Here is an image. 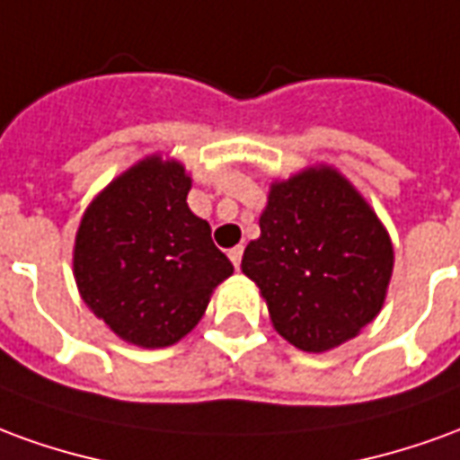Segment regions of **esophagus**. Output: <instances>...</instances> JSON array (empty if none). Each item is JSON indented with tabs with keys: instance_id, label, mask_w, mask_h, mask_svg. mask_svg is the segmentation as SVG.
Returning a JSON list of instances; mask_svg holds the SVG:
<instances>
[{
	"instance_id": "34e87169",
	"label": "esophagus",
	"mask_w": 460,
	"mask_h": 460,
	"mask_svg": "<svg viewBox=\"0 0 460 460\" xmlns=\"http://www.w3.org/2000/svg\"><path fill=\"white\" fill-rule=\"evenodd\" d=\"M241 256H243V249H241V246H236V249H231V252H229L231 263H234L236 269H239V266H241Z\"/></svg>"
}]
</instances>
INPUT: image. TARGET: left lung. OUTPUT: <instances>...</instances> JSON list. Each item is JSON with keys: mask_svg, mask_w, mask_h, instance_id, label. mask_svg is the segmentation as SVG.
Segmentation results:
<instances>
[{"mask_svg": "<svg viewBox=\"0 0 460 460\" xmlns=\"http://www.w3.org/2000/svg\"><path fill=\"white\" fill-rule=\"evenodd\" d=\"M261 236L241 271L261 288L274 329L301 351L353 339L384 306L394 249L371 207L339 172L306 169L271 186Z\"/></svg>", "mask_w": 460, "mask_h": 460, "instance_id": "1", "label": "left lung"}]
</instances>
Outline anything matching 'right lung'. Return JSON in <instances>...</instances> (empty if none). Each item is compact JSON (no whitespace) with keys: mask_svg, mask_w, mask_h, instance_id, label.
Masks as SVG:
<instances>
[{"mask_svg":"<svg viewBox=\"0 0 460 460\" xmlns=\"http://www.w3.org/2000/svg\"><path fill=\"white\" fill-rule=\"evenodd\" d=\"M189 189L181 164L149 156L92 201L76 234L74 276L84 304L144 349L186 336L211 291L234 274L211 226L186 204Z\"/></svg>","mask_w":460,"mask_h":460,"instance_id":"1","label":"right lung"}]
</instances>
